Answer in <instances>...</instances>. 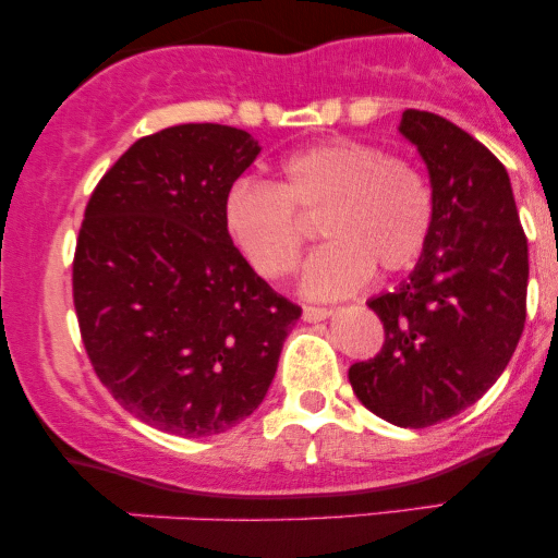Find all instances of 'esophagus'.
<instances>
[{
  "label": "esophagus",
  "instance_id": "esophagus-1",
  "mask_svg": "<svg viewBox=\"0 0 558 558\" xmlns=\"http://www.w3.org/2000/svg\"><path fill=\"white\" fill-rule=\"evenodd\" d=\"M330 315L332 310H328V306H304V312H301L306 323H319V319H328Z\"/></svg>",
  "mask_w": 558,
  "mask_h": 558
}]
</instances>
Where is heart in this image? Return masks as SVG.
Masks as SVG:
<instances>
[{
    "label": "heart",
    "instance_id": "1",
    "mask_svg": "<svg viewBox=\"0 0 558 558\" xmlns=\"http://www.w3.org/2000/svg\"><path fill=\"white\" fill-rule=\"evenodd\" d=\"M323 215L328 243L306 259L299 288L330 301L369 283L375 267L386 275L409 270L425 252L433 228V196L407 159L364 141H328L283 159L280 183L230 185L222 220L243 259L267 280L293 272L304 222Z\"/></svg>",
    "mask_w": 558,
    "mask_h": 558
}]
</instances>
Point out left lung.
<instances>
[{"mask_svg":"<svg viewBox=\"0 0 558 558\" xmlns=\"http://www.w3.org/2000/svg\"><path fill=\"white\" fill-rule=\"evenodd\" d=\"M399 133L430 175V239L393 293L367 301L386 343L375 360L351 364L349 383L390 425L430 427L472 407L514 354L527 306V239L509 172L480 141L420 110L401 114Z\"/></svg>","mask_w":558,"mask_h":558,"instance_id":"left-lung-1","label":"left lung"}]
</instances>
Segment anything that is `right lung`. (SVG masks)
Instances as JSON below:
<instances>
[{
	"label": "right lung",
	"mask_w": 558,
	"mask_h": 558,
	"mask_svg": "<svg viewBox=\"0 0 558 558\" xmlns=\"http://www.w3.org/2000/svg\"><path fill=\"white\" fill-rule=\"evenodd\" d=\"M259 141L217 123L138 138L88 198L73 301L94 373L133 417L226 433L270 388L301 310L230 241L222 207Z\"/></svg>",
	"instance_id": "right-lung-1"
}]
</instances>
